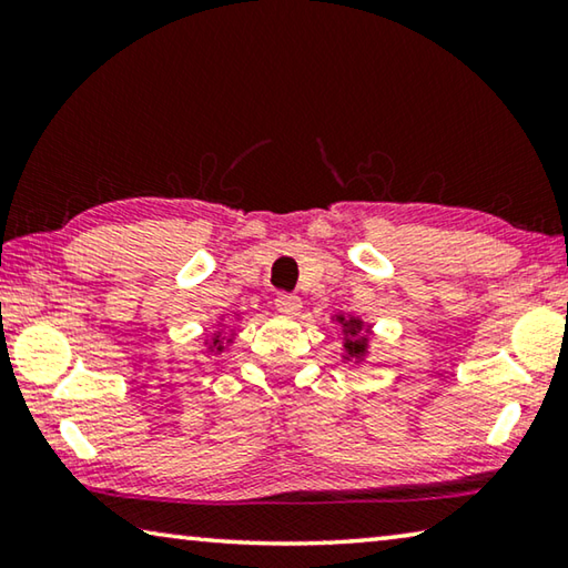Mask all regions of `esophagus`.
Listing matches in <instances>:
<instances>
[{
	"label": "esophagus",
	"instance_id": "1",
	"mask_svg": "<svg viewBox=\"0 0 568 568\" xmlns=\"http://www.w3.org/2000/svg\"><path fill=\"white\" fill-rule=\"evenodd\" d=\"M275 307L283 315H297V311H301L303 303H301V297L293 295V293H281L275 297Z\"/></svg>",
	"mask_w": 568,
	"mask_h": 568
}]
</instances>
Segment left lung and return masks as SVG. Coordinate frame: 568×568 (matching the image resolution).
Wrapping results in <instances>:
<instances>
[{
  "mask_svg": "<svg viewBox=\"0 0 568 568\" xmlns=\"http://www.w3.org/2000/svg\"><path fill=\"white\" fill-rule=\"evenodd\" d=\"M338 321L343 323V333L348 335V338H345V353H348L351 358H361L363 351H365V335L363 333H368V331H365L363 323L355 321V318L345 321L341 315Z\"/></svg>",
  "mask_w": 568,
  "mask_h": 568,
  "instance_id": "8db88e82",
  "label": "left lung"
}]
</instances>
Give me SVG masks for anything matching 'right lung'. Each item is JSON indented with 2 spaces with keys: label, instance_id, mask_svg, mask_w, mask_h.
Instances as JSON below:
<instances>
[{
  "label": "right lung",
  "instance_id": "add662e5",
  "mask_svg": "<svg viewBox=\"0 0 568 568\" xmlns=\"http://www.w3.org/2000/svg\"><path fill=\"white\" fill-rule=\"evenodd\" d=\"M213 343H215V345H217V341H213Z\"/></svg>",
  "mask_w": 568,
  "mask_h": 568
}]
</instances>
